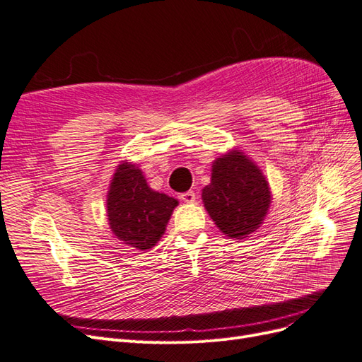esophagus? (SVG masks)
<instances>
[{
  "label": "esophagus",
  "instance_id": "esophagus-1",
  "mask_svg": "<svg viewBox=\"0 0 362 362\" xmlns=\"http://www.w3.org/2000/svg\"><path fill=\"white\" fill-rule=\"evenodd\" d=\"M180 199L184 201V202H194L196 194H194L193 190H189V192H185V193H181L180 194Z\"/></svg>",
  "mask_w": 362,
  "mask_h": 362
}]
</instances>
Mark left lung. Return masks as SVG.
Segmentation results:
<instances>
[{
	"label": "left lung",
	"mask_w": 362,
	"mask_h": 362,
	"mask_svg": "<svg viewBox=\"0 0 362 362\" xmlns=\"http://www.w3.org/2000/svg\"><path fill=\"white\" fill-rule=\"evenodd\" d=\"M202 201L222 233L245 238L267 214L269 182L254 163L234 151L213 163L211 184L202 190Z\"/></svg>",
	"instance_id": "obj_1"
}]
</instances>
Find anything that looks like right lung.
I'll return each mask as SVG.
<instances>
[{"instance_id": "right-lung-1", "label": "right lung", "mask_w": 362, "mask_h": 362, "mask_svg": "<svg viewBox=\"0 0 362 362\" xmlns=\"http://www.w3.org/2000/svg\"><path fill=\"white\" fill-rule=\"evenodd\" d=\"M178 201L149 189L140 169L122 163L112 180L107 199L113 234L131 247L151 249L163 235Z\"/></svg>"}]
</instances>
